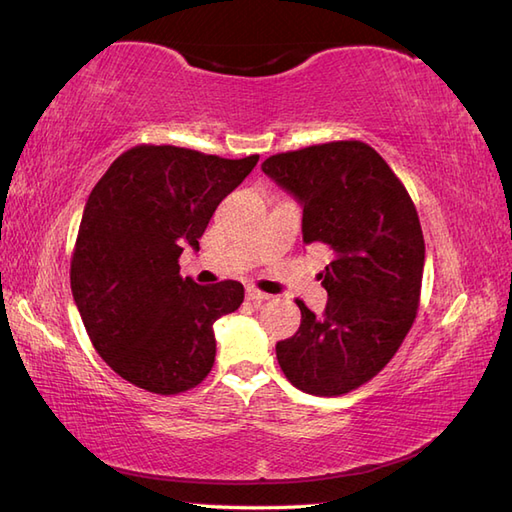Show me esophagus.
Segmentation results:
<instances>
[{"instance_id": "obj_1", "label": "esophagus", "mask_w": 512, "mask_h": 512, "mask_svg": "<svg viewBox=\"0 0 512 512\" xmlns=\"http://www.w3.org/2000/svg\"><path fill=\"white\" fill-rule=\"evenodd\" d=\"M246 297H248V301H253V303H262V301L270 299V295H266V292H262V290H257L255 286L246 288Z\"/></svg>"}]
</instances>
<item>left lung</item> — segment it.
<instances>
[{
	"label": "left lung",
	"instance_id": "1",
	"mask_svg": "<svg viewBox=\"0 0 512 512\" xmlns=\"http://www.w3.org/2000/svg\"><path fill=\"white\" fill-rule=\"evenodd\" d=\"M262 171L301 202L303 242L334 250L319 275L325 314L297 299L301 325L277 343L279 367L306 394H347L394 358L416 321L424 268L418 211L405 184L361 140L275 154Z\"/></svg>",
	"mask_w": 512,
	"mask_h": 512
}]
</instances>
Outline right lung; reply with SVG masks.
Here are the masks:
<instances>
[{
    "mask_svg": "<svg viewBox=\"0 0 512 512\" xmlns=\"http://www.w3.org/2000/svg\"><path fill=\"white\" fill-rule=\"evenodd\" d=\"M173 145L123 151L96 182L76 235L70 286L94 350L151 394L173 396L209 376L213 323L235 312L244 286H198L180 275L217 204L257 165Z\"/></svg>",
    "mask_w": 512,
    "mask_h": 512,
    "instance_id": "obj_1",
    "label": "right lung"
}]
</instances>
